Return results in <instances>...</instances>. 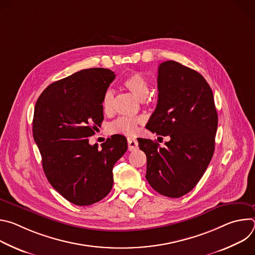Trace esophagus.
I'll use <instances>...</instances> for the list:
<instances>
[{
    "instance_id": "esophagus-1",
    "label": "esophagus",
    "mask_w": 255,
    "mask_h": 255,
    "mask_svg": "<svg viewBox=\"0 0 255 255\" xmlns=\"http://www.w3.org/2000/svg\"><path fill=\"white\" fill-rule=\"evenodd\" d=\"M127 141H128V149L130 151L137 149V147H138V141L135 138H130L129 137L127 139Z\"/></svg>"
}]
</instances>
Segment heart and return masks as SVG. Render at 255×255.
Wrapping results in <instances>:
<instances>
[{"label":"heart","instance_id":"heart-1","mask_svg":"<svg viewBox=\"0 0 255 255\" xmlns=\"http://www.w3.org/2000/svg\"><path fill=\"white\" fill-rule=\"evenodd\" d=\"M123 87L131 92L139 101H144L149 94V82L141 72H133L126 77L122 82ZM102 109L105 114L112 113L114 109V91L109 89L106 91L102 101ZM142 122L140 118L120 117L110 124L113 132L125 135H134L138 131V125Z\"/></svg>","mask_w":255,"mask_h":255}]
</instances>
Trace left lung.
I'll use <instances>...</instances> for the list:
<instances>
[{
    "label": "left lung",
    "mask_w": 255,
    "mask_h": 255,
    "mask_svg": "<svg viewBox=\"0 0 255 255\" xmlns=\"http://www.w3.org/2000/svg\"><path fill=\"white\" fill-rule=\"evenodd\" d=\"M158 101L146 128L169 136L164 147L138 138L146 154V177L160 195L179 198L205 173L215 150L218 114L213 92L198 71L173 60L159 64Z\"/></svg>",
    "instance_id": "obj_1"
}]
</instances>
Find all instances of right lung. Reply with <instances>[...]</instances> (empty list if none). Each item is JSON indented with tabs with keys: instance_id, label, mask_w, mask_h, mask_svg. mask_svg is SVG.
Wrapping results in <instances>:
<instances>
[{
	"instance_id": "obj_1",
	"label": "right lung",
	"mask_w": 255,
	"mask_h": 255,
	"mask_svg": "<svg viewBox=\"0 0 255 255\" xmlns=\"http://www.w3.org/2000/svg\"><path fill=\"white\" fill-rule=\"evenodd\" d=\"M116 75L88 68L49 85L34 109L32 132L50 185L68 202L90 206L113 187V167L126 152L127 140L113 135L90 145L104 119L102 101Z\"/></svg>"
}]
</instances>
